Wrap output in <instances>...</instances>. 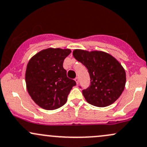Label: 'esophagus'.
<instances>
[{"label": "esophagus", "mask_w": 147, "mask_h": 147, "mask_svg": "<svg viewBox=\"0 0 147 147\" xmlns=\"http://www.w3.org/2000/svg\"><path fill=\"white\" fill-rule=\"evenodd\" d=\"M76 83H77V84H79V77H76V78L75 79Z\"/></svg>", "instance_id": "esophagus-1"}]
</instances>
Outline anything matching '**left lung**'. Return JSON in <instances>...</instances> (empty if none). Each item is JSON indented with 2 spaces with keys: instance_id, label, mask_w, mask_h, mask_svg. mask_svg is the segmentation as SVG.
Returning <instances> with one entry per match:
<instances>
[{
  "instance_id": "obj_1",
  "label": "left lung",
  "mask_w": 147,
  "mask_h": 147,
  "mask_svg": "<svg viewBox=\"0 0 147 147\" xmlns=\"http://www.w3.org/2000/svg\"><path fill=\"white\" fill-rule=\"evenodd\" d=\"M73 56L90 75V87L82 91L88 104L106 107L120 97L125 88L126 72L115 57L105 52L79 49L74 50Z\"/></svg>"
}]
</instances>
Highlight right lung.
<instances>
[{
    "instance_id": "obj_1",
    "label": "right lung",
    "mask_w": 147,
    "mask_h": 147,
    "mask_svg": "<svg viewBox=\"0 0 147 147\" xmlns=\"http://www.w3.org/2000/svg\"><path fill=\"white\" fill-rule=\"evenodd\" d=\"M71 52L70 49L49 48L30 59L25 71V83L32 100L45 110L63 106L72 87L73 79L67 77L63 63Z\"/></svg>"
}]
</instances>
